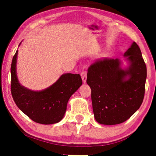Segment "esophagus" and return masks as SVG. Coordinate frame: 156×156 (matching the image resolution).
I'll return each instance as SVG.
<instances>
[{"label":"esophagus","instance_id":"esophagus-1","mask_svg":"<svg viewBox=\"0 0 156 156\" xmlns=\"http://www.w3.org/2000/svg\"><path fill=\"white\" fill-rule=\"evenodd\" d=\"M81 78L82 80H83V82L84 83H86L87 81V72H83L81 73Z\"/></svg>","mask_w":156,"mask_h":156}]
</instances>
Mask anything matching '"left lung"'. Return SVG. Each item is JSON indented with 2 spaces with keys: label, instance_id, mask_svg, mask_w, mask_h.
Returning <instances> with one entry per match:
<instances>
[{
  "label": "left lung",
  "instance_id": "left-lung-1",
  "mask_svg": "<svg viewBox=\"0 0 156 156\" xmlns=\"http://www.w3.org/2000/svg\"><path fill=\"white\" fill-rule=\"evenodd\" d=\"M127 66L119 58L104 59L89 67L87 83L91 89L94 118L99 124L124 122L143 101L147 67L135 42L124 54Z\"/></svg>",
  "mask_w": 156,
  "mask_h": 156
}]
</instances>
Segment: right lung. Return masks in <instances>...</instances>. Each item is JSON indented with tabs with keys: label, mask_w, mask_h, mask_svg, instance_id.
Here are the masks:
<instances>
[{
	"label": "right lung",
	"mask_w": 156,
	"mask_h": 156,
	"mask_svg": "<svg viewBox=\"0 0 156 156\" xmlns=\"http://www.w3.org/2000/svg\"><path fill=\"white\" fill-rule=\"evenodd\" d=\"M17 57L18 50L13 57L11 65V91L16 105L37 123L51 125L59 122L64 117L70 97L83 84L80 76L63 73L49 87L41 91L31 90L18 80Z\"/></svg>",
	"instance_id": "right-lung-1"
}]
</instances>
